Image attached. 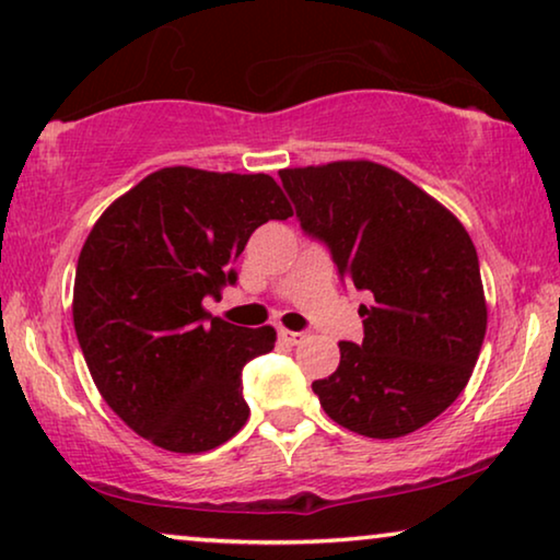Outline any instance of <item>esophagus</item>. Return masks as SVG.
<instances>
[{"label":"esophagus","instance_id":"1","mask_svg":"<svg viewBox=\"0 0 560 560\" xmlns=\"http://www.w3.org/2000/svg\"><path fill=\"white\" fill-rule=\"evenodd\" d=\"M279 337L283 339V341H289V345H302V341L308 337V334L306 331H289V329H281L279 331Z\"/></svg>","mask_w":560,"mask_h":560}]
</instances>
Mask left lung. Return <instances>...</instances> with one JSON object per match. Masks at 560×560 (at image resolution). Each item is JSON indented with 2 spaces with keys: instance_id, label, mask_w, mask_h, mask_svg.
I'll return each mask as SVG.
<instances>
[{
  "instance_id": "1",
  "label": "left lung",
  "mask_w": 560,
  "mask_h": 560,
  "mask_svg": "<svg viewBox=\"0 0 560 560\" xmlns=\"http://www.w3.org/2000/svg\"><path fill=\"white\" fill-rule=\"evenodd\" d=\"M299 226L329 248L341 281L370 296L364 339L312 389L364 438L410 435L455 402L488 327L480 264L463 223L405 175L372 161L279 171Z\"/></svg>"
}]
</instances>
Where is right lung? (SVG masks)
<instances>
[{
    "label": "right lung",
    "mask_w": 560,
    "mask_h": 560,
    "mask_svg": "<svg viewBox=\"0 0 560 560\" xmlns=\"http://www.w3.org/2000/svg\"><path fill=\"white\" fill-rule=\"evenodd\" d=\"M291 213L271 175L175 165L100 215L78 258L74 331L100 395L140 438L206 453L244 428L241 372L277 331L236 327L203 302L236 283L252 233Z\"/></svg>",
    "instance_id": "add662e5"
}]
</instances>
